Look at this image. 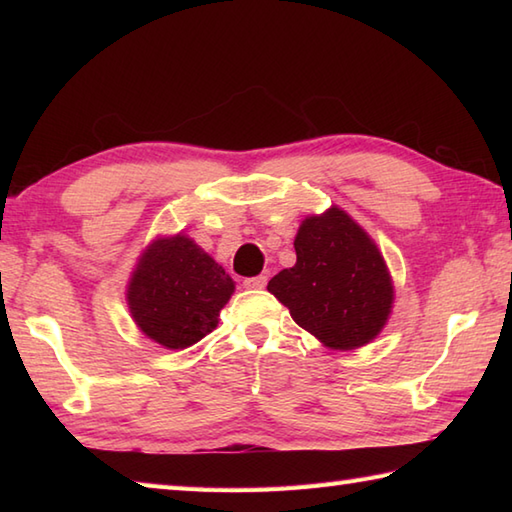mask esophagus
<instances>
[{
    "label": "esophagus",
    "mask_w": 512,
    "mask_h": 512,
    "mask_svg": "<svg viewBox=\"0 0 512 512\" xmlns=\"http://www.w3.org/2000/svg\"><path fill=\"white\" fill-rule=\"evenodd\" d=\"M266 284H268V279L264 275L244 279V288H248V290H262V288H266Z\"/></svg>",
    "instance_id": "1"
}]
</instances>
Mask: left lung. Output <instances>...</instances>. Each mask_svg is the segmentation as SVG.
Returning a JSON list of instances; mask_svg holds the SVG:
<instances>
[{
  "label": "left lung",
  "instance_id": "1",
  "mask_svg": "<svg viewBox=\"0 0 512 512\" xmlns=\"http://www.w3.org/2000/svg\"><path fill=\"white\" fill-rule=\"evenodd\" d=\"M297 264L268 281L303 330L332 350H356L385 328L394 284L374 239L332 206L301 222Z\"/></svg>",
  "mask_w": 512,
  "mask_h": 512
}]
</instances>
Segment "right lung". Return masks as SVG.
<instances>
[{
	"label": "right lung",
	"instance_id": "1",
	"mask_svg": "<svg viewBox=\"0 0 512 512\" xmlns=\"http://www.w3.org/2000/svg\"><path fill=\"white\" fill-rule=\"evenodd\" d=\"M235 281L187 235L151 242L127 286L138 330L167 350H184L215 330Z\"/></svg>",
	"mask_w": 512,
	"mask_h": 512
}]
</instances>
